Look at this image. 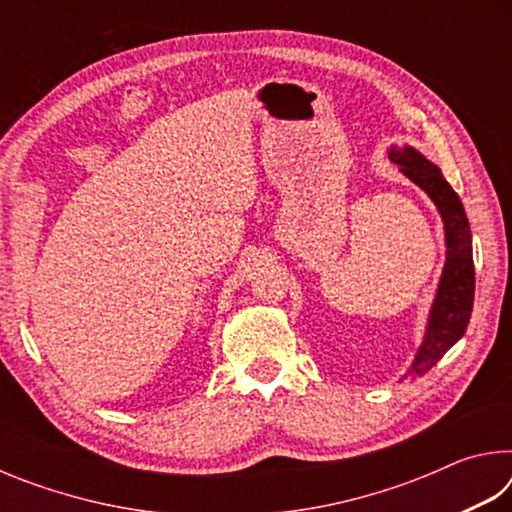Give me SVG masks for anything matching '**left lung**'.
Here are the masks:
<instances>
[{
	"label": "left lung",
	"mask_w": 512,
	"mask_h": 512,
	"mask_svg": "<svg viewBox=\"0 0 512 512\" xmlns=\"http://www.w3.org/2000/svg\"><path fill=\"white\" fill-rule=\"evenodd\" d=\"M406 178L427 192L436 203L445 223L447 257L440 275L436 298L429 311L427 332L418 354L411 363L406 377H420L443 359V354L461 339L470 323L474 305V262H472V232L463 210V203L452 185L443 178L436 164L429 162L413 146H393L388 151Z\"/></svg>",
	"instance_id": "8db88e82"
}]
</instances>
